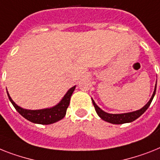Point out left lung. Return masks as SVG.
Instances as JSON below:
<instances>
[{
	"mask_svg": "<svg viewBox=\"0 0 160 160\" xmlns=\"http://www.w3.org/2000/svg\"><path fill=\"white\" fill-rule=\"evenodd\" d=\"M155 92H156V84H155V87H154V92H153L152 96L150 97V101L147 102L145 106H143L142 109H138V110H136V111L132 112H128V113H109L105 112L104 110L100 108L98 105H96V102L94 101V100L92 98V103H93V105L95 107V109H96V113L99 115V117L103 119L105 122H108L109 123H113V124H122V123H127V122H133L134 120H136L137 118H138L141 115H142L146 111V109H148L150 105L151 104L153 101V98H154V95H155Z\"/></svg>",
	"mask_w": 160,
	"mask_h": 160,
	"instance_id": "8db88e82",
	"label": "left lung"
}]
</instances>
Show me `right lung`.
<instances>
[{"mask_svg": "<svg viewBox=\"0 0 160 160\" xmlns=\"http://www.w3.org/2000/svg\"><path fill=\"white\" fill-rule=\"evenodd\" d=\"M75 88H76V86H73L70 89H68V92H66L65 95L61 99V101H59L57 105L51 107V108H46V109H23L14 103L8 92L7 95L12 105H14L15 109L23 116V118L33 123L48 125L58 122L64 118L67 108L68 107L69 102H70L71 96H72V92H74Z\"/></svg>", "mask_w": 160, "mask_h": 160, "instance_id": "add662e5", "label": "right lung"}]
</instances>
